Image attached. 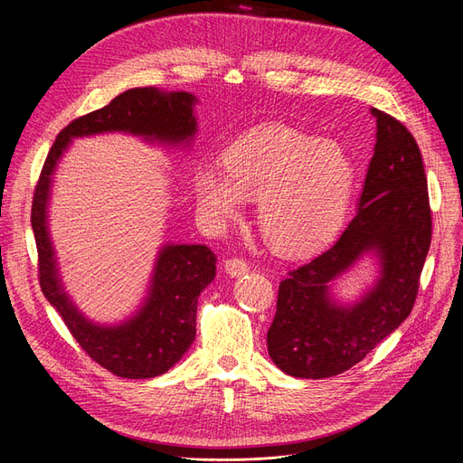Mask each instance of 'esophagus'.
<instances>
[{
	"instance_id": "esophagus-1",
	"label": "esophagus",
	"mask_w": 463,
	"mask_h": 463,
	"mask_svg": "<svg viewBox=\"0 0 463 463\" xmlns=\"http://www.w3.org/2000/svg\"><path fill=\"white\" fill-rule=\"evenodd\" d=\"M250 269H251L250 262L244 260V259H240V257H232V259H227V260H225V272H227L229 276H232V278L250 272Z\"/></svg>"
}]
</instances>
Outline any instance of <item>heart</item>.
<instances>
[{"label": "heart", "instance_id": "1", "mask_svg": "<svg viewBox=\"0 0 463 463\" xmlns=\"http://www.w3.org/2000/svg\"><path fill=\"white\" fill-rule=\"evenodd\" d=\"M223 170L201 165L193 193L213 223L236 219L244 199L257 201L264 240L281 255H307L337 234L347 215L354 166L334 140L285 126L253 129L222 154Z\"/></svg>", "mask_w": 463, "mask_h": 463}]
</instances>
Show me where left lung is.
Masks as SVG:
<instances>
[{
    "label": "left lung",
    "mask_w": 463,
    "mask_h": 463,
    "mask_svg": "<svg viewBox=\"0 0 463 463\" xmlns=\"http://www.w3.org/2000/svg\"><path fill=\"white\" fill-rule=\"evenodd\" d=\"M377 142L358 212L335 244L279 283L266 344L276 366L300 379L347 372L391 335L415 306L431 241L428 182L419 144L391 114L372 109ZM375 252L382 276L353 307L329 298V283Z\"/></svg>",
    "instance_id": "obj_1"
}]
</instances>
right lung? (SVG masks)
<instances>
[{
    "label": "right lung",
    "instance_id": "add662e5",
    "mask_svg": "<svg viewBox=\"0 0 463 463\" xmlns=\"http://www.w3.org/2000/svg\"><path fill=\"white\" fill-rule=\"evenodd\" d=\"M194 95L166 93L157 88H133L86 116L72 119L60 131L43 165L33 193L32 227L39 255V283L72 337L101 368L124 379H150L168 372L194 339L197 300L215 278V255L206 246L168 244L159 251L148 298L129 321L101 326L88 321L72 306L60 283L56 257L46 225L54 168L71 138L124 131L178 144L197 133L193 114Z\"/></svg>",
    "mask_w": 463,
    "mask_h": 463
}]
</instances>
